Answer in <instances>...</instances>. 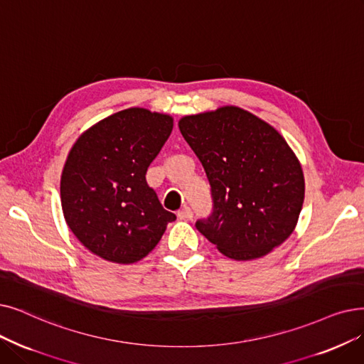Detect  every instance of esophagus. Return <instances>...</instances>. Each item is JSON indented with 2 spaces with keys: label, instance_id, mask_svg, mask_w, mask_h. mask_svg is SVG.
Returning a JSON list of instances; mask_svg holds the SVG:
<instances>
[{
  "label": "esophagus",
  "instance_id": "34e87169",
  "mask_svg": "<svg viewBox=\"0 0 364 364\" xmlns=\"http://www.w3.org/2000/svg\"><path fill=\"white\" fill-rule=\"evenodd\" d=\"M178 218L180 220H184V221H187V220H192L193 218V211L188 208V207H184V208H181L180 211H178Z\"/></svg>",
  "mask_w": 364,
  "mask_h": 364
}]
</instances>
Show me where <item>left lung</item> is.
Masks as SVG:
<instances>
[{"instance_id": "left-lung-1", "label": "left lung", "mask_w": 364, "mask_h": 364, "mask_svg": "<svg viewBox=\"0 0 364 364\" xmlns=\"http://www.w3.org/2000/svg\"><path fill=\"white\" fill-rule=\"evenodd\" d=\"M178 128L211 186L196 229L233 260L266 256L293 233L305 198L300 162L269 123L233 105L184 116Z\"/></svg>"}]
</instances>
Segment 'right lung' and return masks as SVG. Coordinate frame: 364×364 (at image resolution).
Instances as JSON below:
<instances>
[{"label": "right lung", "instance_id": "obj_1", "mask_svg": "<svg viewBox=\"0 0 364 364\" xmlns=\"http://www.w3.org/2000/svg\"><path fill=\"white\" fill-rule=\"evenodd\" d=\"M172 126L171 116L134 107L102 119L74 143L60 177L62 211L93 255L135 263L177 218L146 181Z\"/></svg>", "mask_w": 364, "mask_h": 364}]
</instances>
